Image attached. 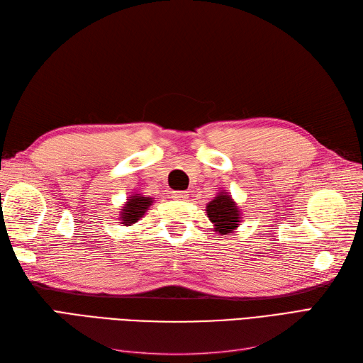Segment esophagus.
Instances as JSON below:
<instances>
[{
	"label": "esophagus",
	"instance_id": "esophagus-1",
	"mask_svg": "<svg viewBox=\"0 0 363 363\" xmlns=\"http://www.w3.org/2000/svg\"><path fill=\"white\" fill-rule=\"evenodd\" d=\"M172 199H174V200H186V199H188V192H184V191L174 192V194H172Z\"/></svg>",
	"mask_w": 363,
	"mask_h": 363
}]
</instances>
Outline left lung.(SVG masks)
<instances>
[{
	"label": "left lung",
	"instance_id": "8db88e82",
	"mask_svg": "<svg viewBox=\"0 0 363 363\" xmlns=\"http://www.w3.org/2000/svg\"><path fill=\"white\" fill-rule=\"evenodd\" d=\"M208 219L213 223L215 230L221 235H227L239 225L240 216L238 206L225 194H219L218 196L207 204L206 207Z\"/></svg>",
	"mask_w": 363,
	"mask_h": 363
}]
</instances>
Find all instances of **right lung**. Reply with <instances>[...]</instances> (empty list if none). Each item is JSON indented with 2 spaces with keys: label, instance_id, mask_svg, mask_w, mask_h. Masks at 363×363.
Segmentation results:
<instances>
[{
  "label": "right lung",
  "instance_id": "right-lung-1",
  "mask_svg": "<svg viewBox=\"0 0 363 363\" xmlns=\"http://www.w3.org/2000/svg\"><path fill=\"white\" fill-rule=\"evenodd\" d=\"M152 199L150 196H144L140 194H136L135 196H130V200L124 206V208H121V221L125 225L133 224L142 218L147 212V208L151 206Z\"/></svg>",
  "mask_w": 363,
  "mask_h": 363
}]
</instances>
